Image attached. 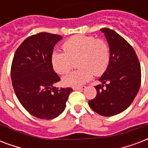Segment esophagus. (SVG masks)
I'll list each match as a JSON object with an SVG mask.
<instances>
[{"mask_svg":"<svg viewBox=\"0 0 148 148\" xmlns=\"http://www.w3.org/2000/svg\"><path fill=\"white\" fill-rule=\"evenodd\" d=\"M85 88H86V86H79V87H74L73 90H84Z\"/></svg>","mask_w":148,"mask_h":148,"instance_id":"esophagus-1","label":"esophagus"}]
</instances>
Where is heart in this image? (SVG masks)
I'll return each mask as SVG.
<instances>
[{"instance_id":"b5f03b06","label":"heart","mask_w":148,"mask_h":148,"mask_svg":"<svg viewBox=\"0 0 148 148\" xmlns=\"http://www.w3.org/2000/svg\"><path fill=\"white\" fill-rule=\"evenodd\" d=\"M65 53L54 52L51 64L54 71L60 75L69 73L73 62H77L78 71L70 73L63 79L66 86L78 87L90 80L93 73L97 76L102 75L110 62V48L102 39L92 36L75 35L63 43Z\"/></svg>"}]
</instances>
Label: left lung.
<instances>
[{
	"label": "left lung",
	"mask_w": 148,
	"mask_h": 148,
	"mask_svg": "<svg viewBox=\"0 0 148 148\" xmlns=\"http://www.w3.org/2000/svg\"><path fill=\"white\" fill-rule=\"evenodd\" d=\"M109 44L110 62L95 86L96 97L90 107L103 116L119 114L132 104L141 83V69L134 49L125 39L108 28L101 29Z\"/></svg>",
	"instance_id": "obj_1"
}]
</instances>
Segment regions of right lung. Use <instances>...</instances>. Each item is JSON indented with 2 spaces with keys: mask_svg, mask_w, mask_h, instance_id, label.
I'll return each mask as SVG.
<instances>
[{
  "mask_svg": "<svg viewBox=\"0 0 148 148\" xmlns=\"http://www.w3.org/2000/svg\"><path fill=\"white\" fill-rule=\"evenodd\" d=\"M62 36L40 33L29 36L15 53L11 67L12 86L21 104L30 115L52 119L65 110L70 87L54 86L61 79L53 69L51 55Z\"/></svg>",
  "mask_w": 148,
  "mask_h": 148,
  "instance_id": "add662e5",
  "label": "right lung"
}]
</instances>
